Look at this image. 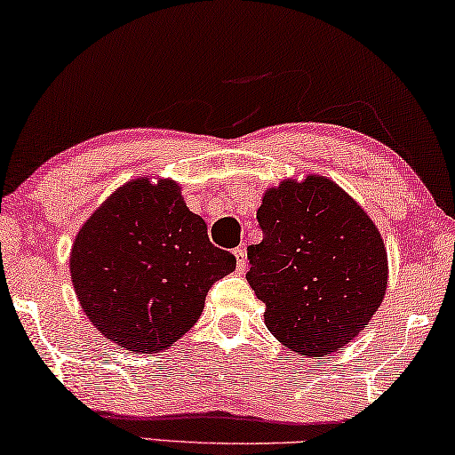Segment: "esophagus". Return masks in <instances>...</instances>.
Returning <instances> with one entry per match:
<instances>
[{
  "instance_id": "obj_1",
  "label": "esophagus",
  "mask_w": 455,
  "mask_h": 455,
  "mask_svg": "<svg viewBox=\"0 0 455 455\" xmlns=\"http://www.w3.org/2000/svg\"><path fill=\"white\" fill-rule=\"evenodd\" d=\"M234 256H235V267H237V270L246 268V262H248L246 248H235V250H234Z\"/></svg>"
}]
</instances>
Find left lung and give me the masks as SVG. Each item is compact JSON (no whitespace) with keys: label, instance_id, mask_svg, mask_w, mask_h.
<instances>
[{"label":"left lung","instance_id":"obj_1","mask_svg":"<svg viewBox=\"0 0 455 455\" xmlns=\"http://www.w3.org/2000/svg\"><path fill=\"white\" fill-rule=\"evenodd\" d=\"M248 283L278 341L327 355L368 325L387 292V250L360 205L323 177L284 180L256 213Z\"/></svg>","mask_w":455,"mask_h":455}]
</instances>
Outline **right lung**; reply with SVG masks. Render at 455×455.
<instances>
[{
    "mask_svg": "<svg viewBox=\"0 0 455 455\" xmlns=\"http://www.w3.org/2000/svg\"><path fill=\"white\" fill-rule=\"evenodd\" d=\"M235 268L209 242L179 185L138 179L91 215L71 251V278L85 315L128 352H158L191 330L213 283Z\"/></svg>",
    "mask_w": 455,
    "mask_h": 455,
    "instance_id": "right-lung-1",
    "label": "right lung"
}]
</instances>
